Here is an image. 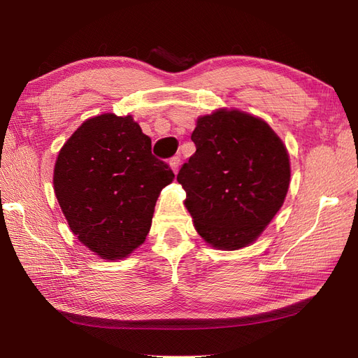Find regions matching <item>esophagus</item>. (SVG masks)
<instances>
[{"label": "esophagus", "mask_w": 358, "mask_h": 358, "mask_svg": "<svg viewBox=\"0 0 358 358\" xmlns=\"http://www.w3.org/2000/svg\"><path fill=\"white\" fill-rule=\"evenodd\" d=\"M169 164H170L173 171L178 173V169H179V164H180V157H178V155L176 157H171L170 161H169Z\"/></svg>", "instance_id": "esophagus-1"}]
</instances>
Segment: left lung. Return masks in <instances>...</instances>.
I'll use <instances>...</instances> for the list:
<instances>
[{
    "instance_id": "left-lung-1",
    "label": "left lung",
    "mask_w": 358,
    "mask_h": 358,
    "mask_svg": "<svg viewBox=\"0 0 358 358\" xmlns=\"http://www.w3.org/2000/svg\"><path fill=\"white\" fill-rule=\"evenodd\" d=\"M196 154L178 182L194 227L213 248L234 251L252 243L284 204L289 157L263 119L220 109L197 119Z\"/></svg>"
}]
</instances>
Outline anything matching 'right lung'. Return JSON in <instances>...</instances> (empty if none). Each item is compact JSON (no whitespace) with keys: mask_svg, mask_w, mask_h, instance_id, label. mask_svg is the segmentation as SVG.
<instances>
[{"mask_svg":"<svg viewBox=\"0 0 358 358\" xmlns=\"http://www.w3.org/2000/svg\"><path fill=\"white\" fill-rule=\"evenodd\" d=\"M173 179L131 116L103 113L61 148L53 189L76 237L101 258L119 259L145 242L159 192Z\"/></svg>","mask_w":358,"mask_h":358,"instance_id":"right-lung-1","label":"right lung"}]
</instances>
